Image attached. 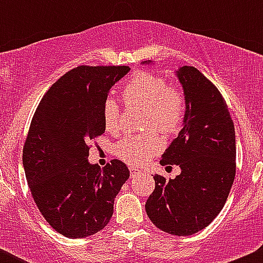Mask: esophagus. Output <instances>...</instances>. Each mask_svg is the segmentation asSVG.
I'll return each mask as SVG.
<instances>
[{"instance_id":"obj_1","label":"esophagus","mask_w":263,"mask_h":263,"mask_svg":"<svg viewBox=\"0 0 263 263\" xmlns=\"http://www.w3.org/2000/svg\"><path fill=\"white\" fill-rule=\"evenodd\" d=\"M129 172H131V178H135V177L140 176V174L142 173L141 169L135 168V166H131V168H129Z\"/></svg>"}]
</instances>
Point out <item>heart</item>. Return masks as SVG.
Segmentation results:
<instances>
[{
  "label": "heart",
  "mask_w": 263,
  "mask_h": 263,
  "mask_svg": "<svg viewBox=\"0 0 263 263\" xmlns=\"http://www.w3.org/2000/svg\"><path fill=\"white\" fill-rule=\"evenodd\" d=\"M122 97L127 104H137L145 108L144 127H154L163 134H172L182 124L185 113L184 94L176 85H168L165 79L154 73L140 71L135 73L123 86ZM118 103L107 98L102 107V119L105 131L115 134L119 129ZM161 146L155 132L136 136H127L117 142L118 158L132 165H141Z\"/></svg>",
  "instance_id": "obj_1"
}]
</instances>
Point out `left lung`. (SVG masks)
Returning <instances> with one entry per match:
<instances>
[{"mask_svg": "<svg viewBox=\"0 0 263 263\" xmlns=\"http://www.w3.org/2000/svg\"><path fill=\"white\" fill-rule=\"evenodd\" d=\"M177 76L185 98L183 128L160 164L179 165L182 172L169 181L155 174L145 209L156 228L181 237L202 230L224 208L237 148L234 123L217 87L192 66H183Z\"/></svg>", "mask_w": 263, "mask_h": 263, "instance_id": "1", "label": "left lung"}]
</instances>
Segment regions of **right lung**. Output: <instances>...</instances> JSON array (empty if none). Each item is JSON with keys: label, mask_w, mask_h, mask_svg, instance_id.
Listing matches in <instances>:
<instances>
[{"label": "right lung", "mask_w": 263, "mask_h": 263, "mask_svg": "<svg viewBox=\"0 0 263 263\" xmlns=\"http://www.w3.org/2000/svg\"><path fill=\"white\" fill-rule=\"evenodd\" d=\"M128 66H79L58 79L34 113L23 148L26 181L47 222L67 238L102 230L129 171L113 159L104 168L87 161L104 134L102 107Z\"/></svg>", "instance_id": "obj_1"}]
</instances>
